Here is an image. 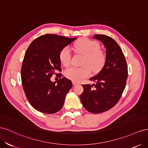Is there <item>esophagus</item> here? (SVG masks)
<instances>
[{"label": "esophagus", "instance_id": "34e87169", "mask_svg": "<svg viewBox=\"0 0 148 148\" xmlns=\"http://www.w3.org/2000/svg\"><path fill=\"white\" fill-rule=\"evenodd\" d=\"M72 83H73V85H77V84H78V82H75V81H73V82H72Z\"/></svg>", "mask_w": 148, "mask_h": 148}]
</instances>
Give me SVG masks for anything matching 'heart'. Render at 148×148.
<instances>
[{
  "mask_svg": "<svg viewBox=\"0 0 148 148\" xmlns=\"http://www.w3.org/2000/svg\"><path fill=\"white\" fill-rule=\"evenodd\" d=\"M99 44L87 38H82L74 44L77 54L83 56L78 68H70L65 71V77L73 81L79 82L90 75L91 70L96 73L101 70L106 62L105 53L100 48ZM59 59L64 66L67 67L71 64V54L69 46H65L59 53Z\"/></svg>",
  "mask_w": 148,
  "mask_h": 148,
  "instance_id": "1",
  "label": "heart"
}]
</instances>
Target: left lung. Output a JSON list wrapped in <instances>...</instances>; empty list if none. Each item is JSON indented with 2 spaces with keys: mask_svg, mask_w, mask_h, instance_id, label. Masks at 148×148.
<instances>
[{
  "mask_svg": "<svg viewBox=\"0 0 148 148\" xmlns=\"http://www.w3.org/2000/svg\"><path fill=\"white\" fill-rule=\"evenodd\" d=\"M94 38L104 44L106 62L100 72L89 79L95 84L82 85L84 91L80 99L88 111L99 114L112 108L120 100L127 83L128 66L122 49L114 39L104 34H95Z\"/></svg>",
  "mask_w": 148,
  "mask_h": 148,
  "instance_id": "8db88e82",
  "label": "left lung"
}]
</instances>
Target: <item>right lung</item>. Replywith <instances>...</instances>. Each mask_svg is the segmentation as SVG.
I'll return each instance as SVG.
<instances>
[{"label":"right lung","mask_w":148,"mask_h":148,"mask_svg":"<svg viewBox=\"0 0 148 148\" xmlns=\"http://www.w3.org/2000/svg\"><path fill=\"white\" fill-rule=\"evenodd\" d=\"M53 34L42 35L30 44L21 69V83L28 101L35 109L45 114H54L64 106L65 96L72 83L65 77L52 82L51 78L61 72L59 53L75 40Z\"/></svg>","instance_id":"right-lung-1"}]
</instances>
